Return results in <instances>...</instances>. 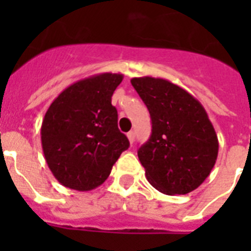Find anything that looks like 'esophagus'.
<instances>
[{
  "instance_id": "1",
  "label": "esophagus",
  "mask_w": 251,
  "mask_h": 251,
  "mask_svg": "<svg viewBox=\"0 0 251 251\" xmlns=\"http://www.w3.org/2000/svg\"><path fill=\"white\" fill-rule=\"evenodd\" d=\"M127 139H129L130 143L133 145L134 139H135V134H134V131H129V133H127Z\"/></svg>"
}]
</instances>
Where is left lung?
Here are the masks:
<instances>
[{"instance_id":"left-lung-1","label":"left lung","mask_w":251,"mask_h":251,"mask_svg":"<svg viewBox=\"0 0 251 251\" xmlns=\"http://www.w3.org/2000/svg\"><path fill=\"white\" fill-rule=\"evenodd\" d=\"M131 84L151 116L152 134L138 150L146 178L163 194H187L210 176L219 141L197 99L163 78H133Z\"/></svg>"}]
</instances>
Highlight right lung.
<instances>
[{
  "mask_svg": "<svg viewBox=\"0 0 251 251\" xmlns=\"http://www.w3.org/2000/svg\"><path fill=\"white\" fill-rule=\"evenodd\" d=\"M122 79V74L112 73L88 76L65 88L49 105L41 124V146L49 169L65 187L96 189L129 149L112 105Z\"/></svg>",
  "mask_w": 251,
  "mask_h": 251,
  "instance_id": "right-lung-1",
  "label": "right lung"
}]
</instances>
